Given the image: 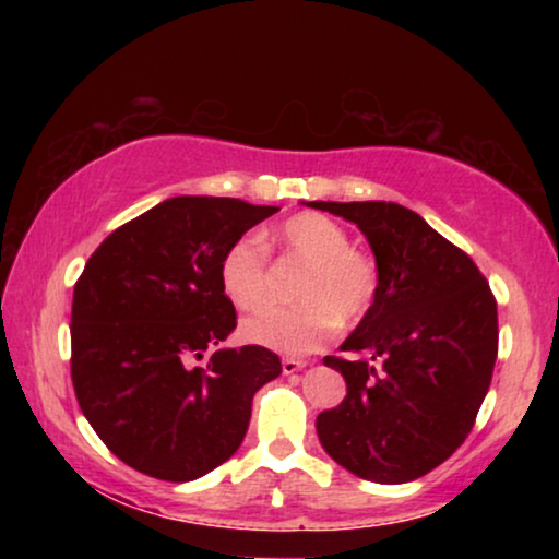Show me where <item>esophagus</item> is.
<instances>
[{"label": "esophagus", "instance_id": "34e87169", "mask_svg": "<svg viewBox=\"0 0 559 559\" xmlns=\"http://www.w3.org/2000/svg\"><path fill=\"white\" fill-rule=\"evenodd\" d=\"M308 361L305 358H295V356H285L282 358V371L285 373H295V371H302Z\"/></svg>", "mask_w": 559, "mask_h": 559}]
</instances>
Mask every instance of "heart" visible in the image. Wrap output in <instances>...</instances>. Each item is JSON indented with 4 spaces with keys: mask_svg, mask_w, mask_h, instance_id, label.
<instances>
[{
    "mask_svg": "<svg viewBox=\"0 0 559 559\" xmlns=\"http://www.w3.org/2000/svg\"><path fill=\"white\" fill-rule=\"evenodd\" d=\"M266 247H277L287 262L305 266L295 282L297 305H264L249 312L241 335L259 346L302 356L318 350L338 331L369 316L379 297L381 272L369 251L350 247L338 221L316 211L287 218L277 231L264 234ZM218 282L236 308H251L270 295L272 272L257 239L241 236L221 254Z\"/></svg>",
    "mask_w": 559,
    "mask_h": 559,
    "instance_id": "1",
    "label": "heart"
}]
</instances>
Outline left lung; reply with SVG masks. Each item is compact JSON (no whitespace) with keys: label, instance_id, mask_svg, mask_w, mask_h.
<instances>
[{"label":"left lung","instance_id":"left-lung-1","mask_svg":"<svg viewBox=\"0 0 559 559\" xmlns=\"http://www.w3.org/2000/svg\"><path fill=\"white\" fill-rule=\"evenodd\" d=\"M361 228L379 297L323 364L346 400L318 415L325 453L358 478L407 484L445 463L476 425L499 354L496 297L476 262L400 203L312 201Z\"/></svg>","mask_w":559,"mask_h":559}]
</instances>
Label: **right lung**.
Listing matches in <instances>:
<instances>
[{
	"mask_svg": "<svg viewBox=\"0 0 559 559\" xmlns=\"http://www.w3.org/2000/svg\"><path fill=\"white\" fill-rule=\"evenodd\" d=\"M280 209L178 195L102 241L73 287L71 379L104 445L144 476L186 484L239 450L251 400L282 373L264 346L214 350L236 328L218 282L226 247Z\"/></svg>",
	"mask_w": 559,
	"mask_h": 559,
	"instance_id": "1",
	"label": "right lung"
}]
</instances>
